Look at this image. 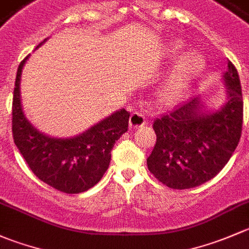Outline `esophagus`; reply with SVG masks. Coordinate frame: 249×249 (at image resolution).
Returning <instances> with one entry per match:
<instances>
[{
	"label": "esophagus",
	"mask_w": 249,
	"mask_h": 249,
	"mask_svg": "<svg viewBox=\"0 0 249 249\" xmlns=\"http://www.w3.org/2000/svg\"><path fill=\"white\" fill-rule=\"evenodd\" d=\"M146 124V119L145 116L139 111H134L132 112L129 117V128L130 129H137V128L142 127Z\"/></svg>",
	"instance_id": "obj_1"
}]
</instances>
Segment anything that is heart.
I'll return each mask as SVG.
<instances>
[{
  "mask_svg": "<svg viewBox=\"0 0 249 249\" xmlns=\"http://www.w3.org/2000/svg\"><path fill=\"white\" fill-rule=\"evenodd\" d=\"M181 40H171L169 43L168 56L175 57L183 49ZM206 66L205 56L198 50H187L176 60L170 73L164 79L158 89V99L163 104H174L183 96L189 84L199 76Z\"/></svg>",
  "mask_w": 249,
  "mask_h": 249,
  "instance_id": "1",
  "label": "heart"
}]
</instances>
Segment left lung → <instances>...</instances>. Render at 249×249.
<instances>
[{
    "label": "left lung",
    "mask_w": 249,
    "mask_h": 249,
    "mask_svg": "<svg viewBox=\"0 0 249 249\" xmlns=\"http://www.w3.org/2000/svg\"><path fill=\"white\" fill-rule=\"evenodd\" d=\"M225 103L209 109L201 96L189 98L153 122L157 142L147 168L173 189L210 181L229 162L240 142L243 101L236 68L228 61L222 75Z\"/></svg>",
    "instance_id": "obj_1"
}]
</instances>
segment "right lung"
<instances>
[{"instance_id":"obj_1","label":"right lung","mask_w":249,"mask_h":249,"mask_svg":"<svg viewBox=\"0 0 249 249\" xmlns=\"http://www.w3.org/2000/svg\"><path fill=\"white\" fill-rule=\"evenodd\" d=\"M29 57L21 61L15 79L12 121L14 142L40 181L63 193H83L98 183L109 168L112 147L128 129L129 112L117 110L75 137L55 138L39 132L27 120L21 104L20 83Z\"/></svg>"}]
</instances>
